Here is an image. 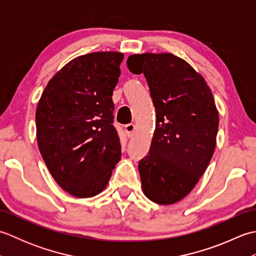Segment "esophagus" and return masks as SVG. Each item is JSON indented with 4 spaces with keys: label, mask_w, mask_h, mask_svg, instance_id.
I'll list each match as a JSON object with an SVG mask.
<instances>
[{
    "label": "esophagus",
    "mask_w": 256,
    "mask_h": 256,
    "mask_svg": "<svg viewBox=\"0 0 256 256\" xmlns=\"http://www.w3.org/2000/svg\"><path fill=\"white\" fill-rule=\"evenodd\" d=\"M135 130H136V125L133 124V123H130L128 125H125V131H126L130 135H133V133L135 132Z\"/></svg>",
    "instance_id": "obj_1"
}]
</instances>
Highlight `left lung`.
Listing matches in <instances>:
<instances>
[{"label": "left lung", "mask_w": 256, "mask_h": 256, "mask_svg": "<svg viewBox=\"0 0 256 256\" xmlns=\"http://www.w3.org/2000/svg\"><path fill=\"white\" fill-rule=\"evenodd\" d=\"M128 67L144 74L156 111L148 154L138 162L144 194L172 204L192 192L214 155L219 112L204 78L170 52L131 55Z\"/></svg>", "instance_id": "1"}]
</instances>
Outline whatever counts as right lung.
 <instances>
[{"label": "right lung", "mask_w": 256, "mask_h": 256, "mask_svg": "<svg viewBox=\"0 0 256 256\" xmlns=\"http://www.w3.org/2000/svg\"><path fill=\"white\" fill-rule=\"evenodd\" d=\"M123 58L118 52H96L72 59L38 101V148L56 182L74 197L102 192L121 160L112 96Z\"/></svg>", "instance_id": "1"}]
</instances>
